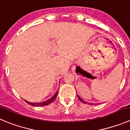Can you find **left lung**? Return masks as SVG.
Here are the masks:
<instances>
[{"mask_svg": "<svg viewBox=\"0 0 130 130\" xmlns=\"http://www.w3.org/2000/svg\"><path fill=\"white\" fill-rule=\"evenodd\" d=\"M77 98H78V99H79V100L81 101H82V102H83V103H87V102H85V101L84 100H83V99H82V98H80V97L78 95H77ZM89 104H90V105H92V103H89Z\"/></svg>", "mask_w": 130, "mask_h": 130, "instance_id": "1", "label": "left lung"}]
</instances>
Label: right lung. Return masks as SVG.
Instances as JSON below:
<instances>
[{"label": "right lung", "instance_id": "obj_1", "mask_svg": "<svg viewBox=\"0 0 130 130\" xmlns=\"http://www.w3.org/2000/svg\"><path fill=\"white\" fill-rule=\"evenodd\" d=\"M58 90L56 91V92L55 93L54 95H53L52 98H51L50 99H48L47 101H45L42 102V103H31V102H29L26 100H24L25 102H26L27 103H28L29 105H31V106H46V105H48V104H51V103H53V101H54V99L56 98L57 95H58Z\"/></svg>", "mask_w": 130, "mask_h": 130}]
</instances>
